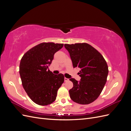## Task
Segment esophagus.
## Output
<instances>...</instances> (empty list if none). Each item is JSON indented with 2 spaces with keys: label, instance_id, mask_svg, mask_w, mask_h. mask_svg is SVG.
Segmentation results:
<instances>
[{
  "label": "esophagus",
  "instance_id": "34e87169",
  "mask_svg": "<svg viewBox=\"0 0 131 131\" xmlns=\"http://www.w3.org/2000/svg\"><path fill=\"white\" fill-rule=\"evenodd\" d=\"M68 81H69V79H68V78H64V81H65V82Z\"/></svg>",
  "mask_w": 131,
  "mask_h": 131
}]
</instances>
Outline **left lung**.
Instances as JSON below:
<instances>
[{
	"label": "left lung",
	"mask_w": 131,
	"mask_h": 131,
	"mask_svg": "<svg viewBox=\"0 0 131 131\" xmlns=\"http://www.w3.org/2000/svg\"><path fill=\"white\" fill-rule=\"evenodd\" d=\"M68 50L74 68H80V81L74 78L69 80L73 87L69 91L74 102L89 104L99 97L106 82L108 67L102 55L87 43L64 44Z\"/></svg>",
	"instance_id": "obj_1"
}]
</instances>
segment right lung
<instances>
[{
	"instance_id": "1",
	"label": "right lung",
	"mask_w": 131,
	"mask_h": 131,
	"mask_svg": "<svg viewBox=\"0 0 131 131\" xmlns=\"http://www.w3.org/2000/svg\"><path fill=\"white\" fill-rule=\"evenodd\" d=\"M63 46V43L42 42L28 51L21 58L19 72L22 86L28 96L38 105L52 103L64 82L63 74H53L48 69L54 54Z\"/></svg>"
}]
</instances>
